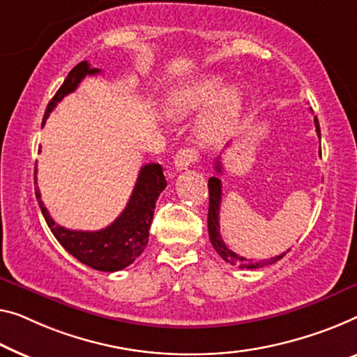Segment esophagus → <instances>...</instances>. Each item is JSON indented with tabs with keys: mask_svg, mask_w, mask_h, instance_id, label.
Here are the masks:
<instances>
[{
	"mask_svg": "<svg viewBox=\"0 0 357 357\" xmlns=\"http://www.w3.org/2000/svg\"><path fill=\"white\" fill-rule=\"evenodd\" d=\"M197 160H199V152H197L195 149H181L176 155H174V168H176L178 172H183V169H188L190 165L195 163Z\"/></svg>",
	"mask_w": 357,
	"mask_h": 357,
	"instance_id": "34e87169",
	"label": "esophagus"
}]
</instances>
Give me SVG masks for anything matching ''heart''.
I'll return each mask as SVG.
<instances>
[{"mask_svg": "<svg viewBox=\"0 0 357 357\" xmlns=\"http://www.w3.org/2000/svg\"><path fill=\"white\" fill-rule=\"evenodd\" d=\"M221 83L222 78L220 75H205L176 88L167 99V114L169 116H183L200 109L220 89ZM242 102L243 94L237 84L222 88L200 116L197 126L200 139L215 142L227 135L241 114Z\"/></svg>", "mask_w": 357, "mask_h": 357, "instance_id": "obj_1", "label": "heart"}]
</instances>
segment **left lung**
I'll use <instances>...</instances> for the list:
<instances>
[{"instance_id": "8db88e82", "label": "left lung", "mask_w": 357, "mask_h": 357, "mask_svg": "<svg viewBox=\"0 0 357 357\" xmlns=\"http://www.w3.org/2000/svg\"><path fill=\"white\" fill-rule=\"evenodd\" d=\"M314 125H316V131L319 139H321V128H319V121L317 116H314ZM215 168L218 173L222 172L221 168V162L216 160L215 162ZM208 194H210V205H208V236L211 241L213 248L216 250V253L225 259L226 263H229L232 266H238V268H247V269H257V268H263V266L273 264L275 261H279L280 258L285 257V253L289 252L287 250L285 253L278 255V257L269 258V259H263L259 263H253V259L238 257L237 253H234L232 250L227 248V245L222 241L221 237V231H220V206H221V179L213 176L208 179Z\"/></svg>"}]
</instances>
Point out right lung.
Segmentation results:
<instances>
[{
  "mask_svg": "<svg viewBox=\"0 0 357 357\" xmlns=\"http://www.w3.org/2000/svg\"><path fill=\"white\" fill-rule=\"evenodd\" d=\"M99 68H93L86 61L79 62L68 72L62 86L57 89L54 98L47 104L43 125L57 102L78 88L82 79L86 75H96ZM41 125V126H43ZM36 184V168H35ZM167 188V179L163 176V168L158 163H147L141 168L139 176L132 189L121 215L110 226L100 231H72L62 227L52 220L50 211L43 204L38 185H35V195L38 200L43 216L57 242L67 250L79 263L89 266L96 271L114 273L130 266L139 255L144 252L149 242V229L153 220L155 202L162 190Z\"/></svg>",
  "mask_w": 357,
  "mask_h": 357,
  "instance_id": "right-lung-1",
  "label": "right lung"
}]
</instances>
